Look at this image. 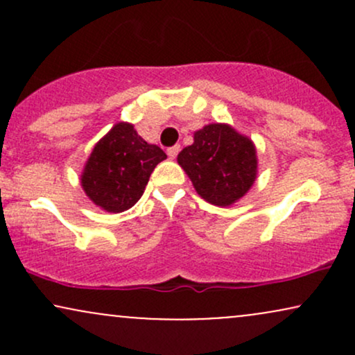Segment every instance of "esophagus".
Masks as SVG:
<instances>
[{
    "mask_svg": "<svg viewBox=\"0 0 355 355\" xmlns=\"http://www.w3.org/2000/svg\"><path fill=\"white\" fill-rule=\"evenodd\" d=\"M178 152H180V145H173V146H170L168 150H166V153H168V157L172 158V160L175 157H177Z\"/></svg>",
    "mask_w": 355,
    "mask_h": 355,
    "instance_id": "esophagus-1",
    "label": "esophagus"
}]
</instances>
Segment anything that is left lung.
I'll list each match as a JSON object with an SVG mask.
<instances>
[{"mask_svg": "<svg viewBox=\"0 0 355 355\" xmlns=\"http://www.w3.org/2000/svg\"><path fill=\"white\" fill-rule=\"evenodd\" d=\"M193 189L205 202L230 207L257 180L255 144L229 123H209L193 133V144L177 157Z\"/></svg>", "mask_w": 355, "mask_h": 355, "instance_id": "left-lung-1", "label": "left lung"}]
</instances>
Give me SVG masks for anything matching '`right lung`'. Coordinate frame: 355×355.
I'll return each instance as SVG.
<instances>
[{"mask_svg": "<svg viewBox=\"0 0 355 355\" xmlns=\"http://www.w3.org/2000/svg\"><path fill=\"white\" fill-rule=\"evenodd\" d=\"M166 155L146 144L128 121H118L93 146L80 182L87 197L108 214L132 209L144 195L150 175Z\"/></svg>", "mask_w": 355, "mask_h": 355, "instance_id": "add662e5", "label": "right lung"}]
</instances>
